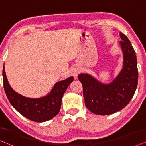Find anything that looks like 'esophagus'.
<instances>
[{"label": "esophagus", "instance_id": "esophagus-1", "mask_svg": "<svg viewBox=\"0 0 146 146\" xmlns=\"http://www.w3.org/2000/svg\"><path fill=\"white\" fill-rule=\"evenodd\" d=\"M80 72V70L79 69V68H77V67L74 68L73 70H72V74H73V76H74L75 77H76L77 76H78V74Z\"/></svg>", "mask_w": 146, "mask_h": 146}]
</instances>
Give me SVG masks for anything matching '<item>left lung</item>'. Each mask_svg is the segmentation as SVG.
<instances>
[{
	"label": "left lung",
	"instance_id": "1",
	"mask_svg": "<svg viewBox=\"0 0 146 146\" xmlns=\"http://www.w3.org/2000/svg\"><path fill=\"white\" fill-rule=\"evenodd\" d=\"M123 53V68L114 80L103 84L86 74L78 75L83 87L85 104L91 112L104 115L126 106L134 94L138 81L137 58L129 39L119 33Z\"/></svg>",
	"mask_w": 146,
	"mask_h": 146
}]
</instances>
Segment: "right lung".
<instances>
[{
	"mask_svg": "<svg viewBox=\"0 0 146 146\" xmlns=\"http://www.w3.org/2000/svg\"><path fill=\"white\" fill-rule=\"evenodd\" d=\"M3 76L4 88L10 103L24 117L36 122L50 120L59 113L64 94L74 80L73 77H70L58 82L46 96L33 99L23 96L11 88L6 76L5 67Z\"/></svg>",
	"mask_w": 146,
	"mask_h": 146,
	"instance_id": "right-lung-1",
	"label": "right lung"
}]
</instances>
